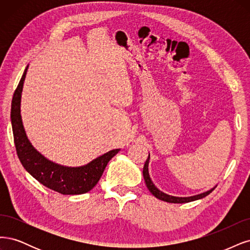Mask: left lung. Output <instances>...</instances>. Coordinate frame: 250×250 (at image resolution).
Wrapping results in <instances>:
<instances>
[{
  "mask_svg": "<svg viewBox=\"0 0 250 250\" xmlns=\"http://www.w3.org/2000/svg\"><path fill=\"white\" fill-rule=\"evenodd\" d=\"M148 163H149V155H148V158L146 159V164H144V167H143V178H144V181H146V187L147 189L150 191V193L152 195H154L155 197L163 200V201H166V203H171V204H185V203H190V201H194V200H197V199H201L206 197L207 195L210 194V193L215 189L212 188L207 192H204V193H200V194H197V195H193V196H189V197H178V196H171V195H168L166 194V193L160 191L156 186L155 184L151 182L150 180V176H149V173H148Z\"/></svg>",
  "mask_w": 250,
  "mask_h": 250,
  "instance_id": "1",
  "label": "left lung"
}]
</instances>
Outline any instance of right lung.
<instances>
[{
	"label": "right lung",
	"instance_id": "add662e5",
	"mask_svg": "<svg viewBox=\"0 0 250 250\" xmlns=\"http://www.w3.org/2000/svg\"><path fill=\"white\" fill-rule=\"evenodd\" d=\"M26 67L21 81L15 89L11 104V125L15 148L23 168L46 188L64 195L83 194L90 191L98 182L109 161L120 150L112 149L84 166L67 167L47 160L32 146L23 128L21 115V100Z\"/></svg>",
	"mask_w": 250,
	"mask_h": 250
}]
</instances>
